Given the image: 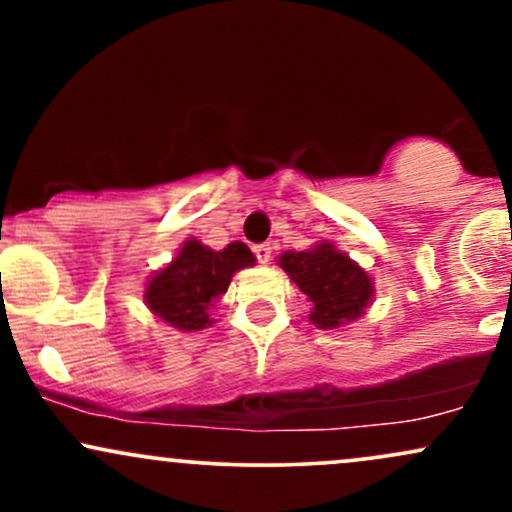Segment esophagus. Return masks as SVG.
Returning a JSON list of instances; mask_svg holds the SVG:
<instances>
[{
	"mask_svg": "<svg viewBox=\"0 0 512 512\" xmlns=\"http://www.w3.org/2000/svg\"><path fill=\"white\" fill-rule=\"evenodd\" d=\"M252 252H255L257 262H260V264H267L269 260H272V248H269L267 243H260V245H255V248H252Z\"/></svg>",
	"mask_w": 512,
	"mask_h": 512,
	"instance_id": "1",
	"label": "esophagus"
}]
</instances>
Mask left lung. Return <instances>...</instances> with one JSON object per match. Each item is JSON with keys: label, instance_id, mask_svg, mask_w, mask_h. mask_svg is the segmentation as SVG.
Instances as JSON below:
<instances>
[{"label": "left lung", "instance_id": "1", "mask_svg": "<svg viewBox=\"0 0 512 512\" xmlns=\"http://www.w3.org/2000/svg\"><path fill=\"white\" fill-rule=\"evenodd\" d=\"M279 264L313 301L310 320L322 330H337L356 320L373 296L368 274L330 243L305 252H284Z\"/></svg>", "mask_w": 512, "mask_h": 512}]
</instances>
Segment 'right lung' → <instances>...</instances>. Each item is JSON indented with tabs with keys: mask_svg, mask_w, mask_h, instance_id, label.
I'll use <instances>...</instances> for the list:
<instances>
[{
	"mask_svg": "<svg viewBox=\"0 0 512 512\" xmlns=\"http://www.w3.org/2000/svg\"><path fill=\"white\" fill-rule=\"evenodd\" d=\"M250 264H255V255L238 240L221 252L187 240L180 255L149 281L146 305L182 332L204 330L211 325L209 310L226 293L231 276Z\"/></svg>",
	"mask_w": 512,
	"mask_h": 512,
	"instance_id": "obj_1",
	"label": "right lung"
}]
</instances>
